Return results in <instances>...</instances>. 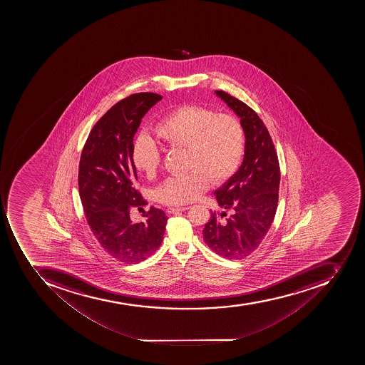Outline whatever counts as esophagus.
Instances as JSON below:
<instances>
[{"label": "esophagus", "mask_w": 365, "mask_h": 365, "mask_svg": "<svg viewBox=\"0 0 365 365\" xmlns=\"http://www.w3.org/2000/svg\"><path fill=\"white\" fill-rule=\"evenodd\" d=\"M190 207H169L167 209L168 213L178 212V211H186Z\"/></svg>", "instance_id": "1"}]
</instances>
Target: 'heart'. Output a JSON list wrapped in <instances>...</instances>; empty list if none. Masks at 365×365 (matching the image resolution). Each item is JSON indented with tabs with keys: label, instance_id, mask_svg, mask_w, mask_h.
I'll use <instances>...</instances> for the list:
<instances>
[{
	"label": "heart",
	"instance_id": "1",
	"mask_svg": "<svg viewBox=\"0 0 365 365\" xmlns=\"http://www.w3.org/2000/svg\"><path fill=\"white\" fill-rule=\"evenodd\" d=\"M158 140L170 147H186L190 173L170 177L156 190L158 201L171 205L195 201L207 190L209 179L219 184L241 163L245 135L242 123L230 114H217L196 105L168 113L155 127ZM135 167L148 178L161 168V154L150 137L139 135L133 147Z\"/></svg>",
	"mask_w": 365,
	"mask_h": 365
}]
</instances>
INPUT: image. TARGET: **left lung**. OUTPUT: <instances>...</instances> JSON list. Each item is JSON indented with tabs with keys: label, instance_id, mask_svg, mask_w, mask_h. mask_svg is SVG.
<instances>
[{
	"label": "left lung",
	"instance_id": "obj_1",
	"mask_svg": "<svg viewBox=\"0 0 365 365\" xmlns=\"http://www.w3.org/2000/svg\"><path fill=\"white\" fill-rule=\"evenodd\" d=\"M215 95L241 118L245 129V158L235 175L215 190L219 207L203 230L207 247L226 259L250 256L260 245L275 218L279 202V158L262 118L247 103L215 90Z\"/></svg>",
	"mask_w": 365,
	"mask_h": 365
}]
</instances>
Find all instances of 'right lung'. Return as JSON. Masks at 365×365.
Segmentation results:
<instances>
[{
    "mask_svg": "<svg viewBox=\"0 0 365 365\" xmlns=\"http://www.w3.org/2000/svg\"><path fill=\"white\" fill-rule=\"evenodd\" d=\"M161 99L141 92L115 103L92 128L81 154L78 190L86 221L103 250L124 264L152 256L165 232L162 210L150 207L143 222L130 218L131 207L147 204L135 188L133 138L141 118Z\"/></svg>",
    "mask_w": 365,
    "mask_h": 365,
    "instance_id": "obj_1",
    "label": "right lung"
}]
</instances>
